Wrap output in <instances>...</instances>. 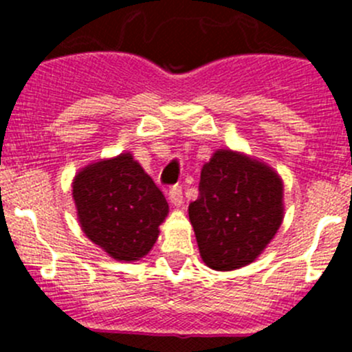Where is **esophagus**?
<instances>
[{"mask_svg": "<svg viewBox=\"0 0 352 352\" xmlns=\"http://www.w3.org/2000/svg\"><path fill=\"white\" fill-rule=\"evenodd\" d=\"M168 199L170 202H172V206H175V208H180V206L184 204V196H182V189H180V186H173L172 189H170Z\"/></svg>", "mask_w": 352, "mask_h": 352, "instance_id": "1", "label": "esophagus"}]
</instances>
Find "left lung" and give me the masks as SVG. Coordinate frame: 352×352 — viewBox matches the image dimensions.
<instances>
[{"label": "left lung", "mask_w": 352, "mask_h": 352, "mask_svg": "<svg viewBox=\"0 0 352 352\" xmlns=\"http://www.w3.org/2000/svg\"><path fill=\"white\" fill-rule=\"evenodd\" d=\"M283 199V179L272 166L242 151L216 150L189 204L202 262L214 271L252 264L281 226Z\"/></svg>", "instance_id": "obj_1"}]
</instances>
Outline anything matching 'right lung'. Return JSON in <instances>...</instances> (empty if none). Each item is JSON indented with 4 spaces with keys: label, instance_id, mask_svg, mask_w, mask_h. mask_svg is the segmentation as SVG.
I'll list each match as a JSON object with an SVG mask.
<instances>
[{
    "label": "right lung",
    "instance_id": "obj_1",
    "mask_svg": "<svg viewBox=\"0 0 352 352\" xmlns=\"http://www.w3.org/2000/svg\"><path fill=\"white\" fill-rule=\"evenodd\" d=\"M71 187L81 230L109 257L134 262L153 248L168 202L133 153L88 163Z\"/></svg>",
    "mask_w": 352,
    "mask_h": 352
}]
</instances>
